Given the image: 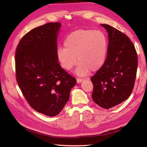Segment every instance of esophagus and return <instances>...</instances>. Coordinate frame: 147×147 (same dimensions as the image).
<instances>
[{"label":"esophagus","mask_w":147,"mask_h":147,"mask_svg":"<svg viewBox=\"0 0 147 147\" xmlns=\"http://www.w3.org/2000/svg\"><path fill=\"white\" fill-rule=\"evenodd\" d=\"M83 80H82V79H79V78H78L77 80H76V81H77V83H81V82H82V81H83Z\"/></svg>","instance_id":"1"}]
</instances>
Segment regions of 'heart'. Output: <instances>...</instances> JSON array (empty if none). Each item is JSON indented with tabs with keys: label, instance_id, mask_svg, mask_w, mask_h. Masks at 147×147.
Returning <instances> with one entry per match:
<instances>
[{
	"label": "heart",
	"instance_id": "1",
	"mask_svg": "<svg viewBox=\"0 0 147 147\" xmlns=\"http://www.w3.org/2000/svg\"><path fill=\"white\" fill-rule=\"evenodd\" d=\"M107 51V38L103 32L92 29H78L66 36L64 48L59 47L56 51V58L63 68L68 71L78 60L74 73L78 76H85L90 70L94 72L102 67Z\"/></svg>",
	"mask_w": 147,
	"mask_h": 147
}]
</instances>
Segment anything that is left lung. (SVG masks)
Wrapping results in <instances>:
<instances>
[{
	"label": "left lung",
	"instance_id": "8db88e82",
	"mask_svg": "<svg viewBox=\"0 0 147 147\" xmlns=\"http://www.w3.org/2000/svg\"><path fill=\"white\" fill-rule=\"evenodd\" d=\"M108 33L106 62L91 78L92 98L101 107L110 109L129 98L134 86L137 55L129 38L114 27L100 24Z\"/></svg>",
	"mask_w": 147,
	"mask_h": 147
}]
</instances>
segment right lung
Returning a JSON list of instances; mask_svg holds the SVG:
<instances>
[{
	"instance_id": "1",
	"label": "right lung",
	"mask_w": 147,
	"mask_h": 147,
	"mask_svg": "<svg viewBox=\"0 0 147 147\" xmlns=\"http://www.w3.org/2000/svg\"><path fill=\"white\" fill-rule=\"evenodd\" d=\"M61 24L48 23L28 32L16 52L17 83L33 109L57 115L69 100L76 80L64 70L56 58Z\"/></svg>"
}]
</instances>
